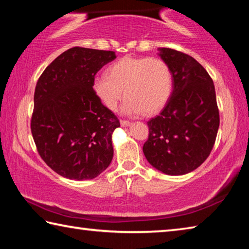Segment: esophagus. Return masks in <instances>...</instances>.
<instances>
[{"label": "esophagus", "mask_w": 249, "mask_h": 249, "mask_svg": "<svg viewBox=\"0 0 249 249\" xmlns=\"http://www.w3.org/2000/svg\"><path fill=\"white\" fill-rule=\"evenodd\" d=\"M121 125H122V126H125V127H126V126H130V125H132V123H130L129 121L121 120Z\"/></svg>", "instance_id": "34e87169"}]
</instances>
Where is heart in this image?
Wrapping results in <instances>:
<instances>
[{"label": "heart", "instance_id": "obj_1", "mask_svg": "<svg viewBox=\"0 0 249 249\" xmlns=\"http://www.w3.org/2000/svg\"><path fill=\"white\" fill-rule=\"evenodd\" d=\"M96 98L105 107L114 111L124 96L122 111L128 115L159 112L169 101L174 90V74L169 65L157 57L126 56L109 65L105 74L92 82Z\"/></svg>", "mask_w": 249, "mask_h": 249}]
</instances>
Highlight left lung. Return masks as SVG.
Masks as SVG:
<instances>
[{
	"instance_id": "obj_1",
	"label": "left lung",
	"mask_w": 249,
	"mask_h": 249,
	"mask_svg": "<svg viewBox=\"0 0 249 249\" xmlns=\"http://www.w3.org/2000/svg\"><path fill=\"white\" fill-rule=\"evenodd\" d=\"M160 57L174 74V91L158 116L147 122L146 159L170 176L185 175L201 166L215 144L220 113L212 78L195 58L171 48Z\"/></svg>"
}]
</instances>
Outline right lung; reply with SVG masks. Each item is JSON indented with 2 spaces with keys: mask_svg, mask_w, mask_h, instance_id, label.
Returning a JSON list of instances; mask_svg holds the SVG:
<instances>
[{
  "mask_svg": "<svg viewBox=\"0 0 249 249\" xmlns=\"http://www.w3.org/2000/svg\"><path fill=\"white\" fill-rule=\"evenodd\" d=\"M115 58L114 52L70 48L37 81L31 120L34 142L41 159L65 178L93 179L112 161V133L120 121L96 98L92 82Z\"/></svg>",
  "mask_w": 249,
  "mask_h": 249,
  "instance_id": "obj_1",
  "label": "right lung"
}]
</instances>
